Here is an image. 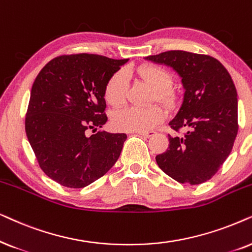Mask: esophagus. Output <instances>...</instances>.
Returning <instances> with one entry per match:
<instances>
[{
    "instance_id": "obj_1",
    "label": "esophagus",
    "mask_w": 252,
    "mask_h": 252,
    "mask_svg": "<svg viewBox=\"0 0 252 252\" xmlns=\"http://www.w3.org/2000/svg\"><path fill=\"white\" fill-rule=\"evenodd\" d=\"M136 133H138V135L143 137H146V138H150V137L156 135V131H143V132H136Z\"/></svg>"
}]
</instances>
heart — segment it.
Returning a JSON list of instances; mask_svg holds the SVG:
<instances>
[{
	"instance_id": "heart-1",
	"label": "heart",
	"mask_w": 252,
	"mask_h": 252,
	"mask_svg": "<svg viewBox=\"0 0 252 252\" xmlns=\"http://www.w3.org/2000/svg\"><path fill=\"white\" fill-rule=\"evenodd\" d=\"M137 73L144 82L154 89L153 100L162 103L166 108L174 109L179 105V94L170 85L173 77L168 70L157 64L140 66ZM128 73L120 70L107 82L105 89L106 101L112 106H121L126 101L128 92ZM165 120V112L160 106L153 105L146 108L126 107L113 116V126L117 130L130 132H143L153 129Z\"/></svg>"
}]
</instances>
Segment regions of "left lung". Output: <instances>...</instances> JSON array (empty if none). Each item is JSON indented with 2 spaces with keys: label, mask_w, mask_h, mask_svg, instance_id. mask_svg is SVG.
Instances as JSON below:
<instances>
[{
  "label": "left lung",
  "mask_w": 252,
  "mask_h": 252,
  "mask_svg": "<svg viewBox=\"0 0 252 252\" xmlns=\"http://www.w3.org/2000/svg\"><path fill=\"white\" fill-rule=\"evenodd\" d=\"M145 60L173 68L184 89L183 102L169 126L188 131L182 137L168 136L169 147L156 157L158 166L180 183L206 182L229 156L239 130L233 79L209 55L168 50Z\"/></svg>",
  "instance_id": "1"
}]
</instances>
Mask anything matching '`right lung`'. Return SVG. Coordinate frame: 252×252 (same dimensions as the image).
Wrapping results in <instances>:
<instances>
[{"mask_svg": "<svg viewBox=\"0 0 252 252\" xmlns=\"http://www.w3.org/2000/svg\"><path fill=\"white\" fill-rule=\"evenodd\" d=\"M128 62L95 54L53 59L33 83L25 131L40 168L66 188L79 189L105 175L119 159L126 133L87 130L107 122L105 89Z\"/></svg>", "mask_w": 252, "mask_h": 252, "instance_id": "add662e5", "label": "right lung"}]
</instances>
